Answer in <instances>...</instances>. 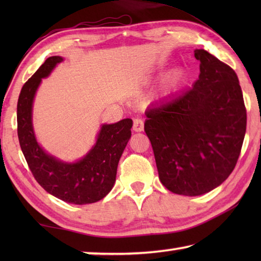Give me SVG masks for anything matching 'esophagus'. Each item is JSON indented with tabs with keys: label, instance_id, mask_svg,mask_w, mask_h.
<instances>
[{
	"label": "esophagus",
	"instance_id": "1",
	"mask_svg": "<svg viewBox=\"0 0 261 261\" xmlns=\"http://www.w3.org/2000/svg\"><path fill=\"white\" fill-rule=\"evenodd\" d=\"M132 129H134V131H136V132L143 131L144 130V122H143V120H141V118H139V117L135 118V120H134V125H132Z\"/></svg>",
	"mask_w": 261,
	"mask_h": 261
}]
</instances>
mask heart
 <instances>
[{
	"instance_id": "heart-1",
	"label": "heart",
	"mask_w": 261,
	"mask_h": 261,
	"mask_svg": "<svg viewBox=\"0 0 261 261\" xmlns=\"http://www.w3.org/2000/svg\"><path fill=\"white\" fill-rule=\"evenodd\" d=\"M182 79H183V71H182V70H179V69L174 70V71L171 72L167 78V86L168 87H174L176 85H178Z\"/></svg>"
}]
</instances>
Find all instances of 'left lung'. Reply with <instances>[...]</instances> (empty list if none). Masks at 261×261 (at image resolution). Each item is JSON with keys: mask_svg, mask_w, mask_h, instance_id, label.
I'll return each mask as SVG.
<instances>
[{"mask_svg": "<svg viewBox=\"0 0 261 261\" xmlns=\"http://www.w3.org/2000/svg\"><path fill=\"white\" fill-rule=\"evenodd\" d=\"M200 73L192 88L148 108L145 132L159 178L169 191L200 196L235 168L246 131V109L236 72L204 49L194 50Z\"/></svg>", "mask_w": 261, "mask_h": 261, "instance_id": "left-lung-1", "label": "left lung"}]
</instances>
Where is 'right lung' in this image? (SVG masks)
<instances>
[{
  "label": "right lung",
  "mask_w": 261,
  "mask_h": 261,
  "mask_svg": "<svg viewBox=\"0 0 261 261\" xmlns=\"http://www.w3.org/2000/svg\"><path fill=\"white\" fill-rule=\"evenodd\" d=\"M62 61L61 56L48 57L24 84L17 103V132L30 170L48 193L69 204H92L114 187L118 161L131 137L132 120L103 124L94 146L76 162H63L43 151L33 130V100L42 78L49 76Z\"/></svg>",
  "instance_id": "obj_1"
}]
</instances>
